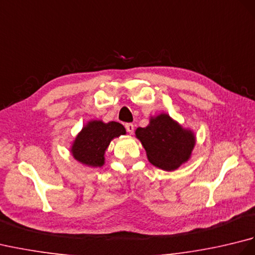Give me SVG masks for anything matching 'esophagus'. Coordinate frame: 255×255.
Here are the masks:
<instances>
[{
    "mask_svg": "<svg viewBox=\"0 0 255 255\" xmlns=\"http://www.w3.org/2000/svg\"><path fill=\"white\" fill-rule=\"evenodd\" d=\"M125 127H126L127 131H128L129 133H132V132H133V130H134V126H133V125H132L131 123H128V124H126V125H125Z\"/></svg>",
    "mask_w": 255,
    "mask_h": 255,
    "instance_id": "esophagus-1",
    "label": "esophagus"
}]
</instances>
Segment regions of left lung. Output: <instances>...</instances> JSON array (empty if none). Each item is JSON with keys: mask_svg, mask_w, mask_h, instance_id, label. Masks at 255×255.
<instances>
[{"mask_svg": "<svg viewBox=\"0 0 255 255\" xmlns=\"http://www.w3.org/2000/svg\"><path fill=\"white\" fill-rule=\"evenodd\" d=\"M136 137L150 163L164 171H174L187 162L196 142L192 130L183 128L164 113L151 117L147 127L137 128Z\"/></svg>", "mask_w": 255, "mask_h": 255, "instance_id": "obj_1", "label": "left lung"}]
</instances>
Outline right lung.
<instances>
[{
    "label": "right lung",
    "instance_id": "right-lung-1",
    "mask_svg": "<svg viewBox=\"0 0 255 255\" xmlns=\"http://www.w3.org/2000/svg\"><path fill=\"white\" fill-rule=\"evenodd\" d=\"M126 134V129L116 122L91 121L82 128L71 147L73 158L92 167L102 166L105 151L114 138Z\"/></svg>",
    "mask_w": 255,
    "mask_h": 255
}]
</instances>
